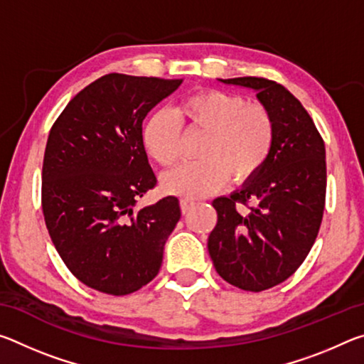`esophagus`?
<instances>
[{
  "mask_svg": "<svg viewBox=\"0 0 364 364\" xmlns=\"http://www.w3.org/2000/svg\"><path fill=\"white\" fill-rule=\"evenodd\" d=\"M180 205H181V212H183V213H188V212L191 210V207L194 205V202L189 200V199H183V200L180 202Z\"/></svg>",
  "mask_w": 364,
  "mask_h": 364,
  "instance_id": "1",
  "label": "esophagus"
}]
</instances>
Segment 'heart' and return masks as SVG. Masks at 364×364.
Listing matches in <instances>:
<instances>
[{
    "label": "heart",
    "mask_w": 364,
    "mask_h": 364,
    "mask_svg": "<svg viewBox=\"0 0 364 364\" xmlns=\"http://www.w3.org/2000/svg\"><path fill=\"white\" fill-rule=\"evenodd\" d=\"M205 133L197 147L199 160L183 164L164 176L170 194L204 197L231 176L244 183L258 173L274 144V120L260 104L221 90L197 91L184 97L175 112L160 109L146 120L143 144L162 167H173L181 157L183 130Z\"/></svg>",
    "instance_id": "1"
}]
</instances>
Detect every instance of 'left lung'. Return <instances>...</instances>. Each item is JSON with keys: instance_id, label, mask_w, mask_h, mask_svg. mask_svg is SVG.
<instances>
[{"instance_id": "8db88e82", "label": "left lung", "mask_w": 364, "mask_h": 364, "mask_svg": "<svg viewBox=\"0 0 364 364\" xmlns=\"http://www.w3.org/2000/svg\"><path fill=\"white\" fill-rule=\"evenodd\" d=\"M218 82L257 91L274 120L267 164L241 189L212 202L218 221L207 242L221 278L260 292L292 276L315 244L326 200V147L305 107L282 85L258 77Z\"/></svg>"}]
</instances>
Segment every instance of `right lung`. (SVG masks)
<instances>
[{
    "mask_svg": "<svg viewBox=\"0 0 364 364\" xmlns=\"http://www.w3.org/2000/svg\"><path fill=\"white\" fill-rule=\"evenodd\" d=\"M181 83L109 73L80 91L49 132L41 175L48 232L70 273L96 291L136 292L162 264L181 210L173 196L136 207L157 183L143 120Z\"/></svg>",
    "mask_w": 364,
    "mask_h": 364,
    "instance_id": "right-lung-1",
    "label": "right lung"
}]
</instances>
